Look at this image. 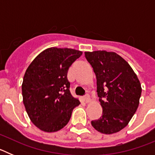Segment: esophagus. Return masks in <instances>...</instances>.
Returning <instances> with one entry per match:
<instances>
[{"label": "esophagus", "mask_w": 155, "mask_h": 155, "mask_svg": "<svg viewBox=\"0 0 155 155\" xmlns=\"http://www.w3.org/2000/svg\"><path fill=\"white\" fill-rule=\"evenodd\" d=\"M84 101H85L86 103H87V102H89L90 101H91V99H90L89 94H86L85 95H84Z\"/></svg>", "instance_id": "34e87169"}]
</instances>
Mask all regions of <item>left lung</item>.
I'll list each match as a JSON object with an SVG mask.
<instances>
[{"label": "left lung", "mask_w": 155, "mask_h": 155, "mask_svg": "<svg viewBox=\"0 0 155 155\" xmlns=\"http://www.w3.org/2000/svg\"><path fill=\"white\" fill-rule=\"evenodd\" d=\"M97 80L102 116L92 120L98 132L112 134L127 127L139 105L141 85L130 64L117 53L98 50L85 52Z\"/></svg>", "instance_id": "1"}]
</instances>
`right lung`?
Masks as SVG:
<instances>
[{
	"instance_id": "add662e5",
	"label": "right lung",
	"mask_w": 155,
	"mask_h": 155,
	"mask_svg": "<svg viewBox=\"0 0 155 155\" xmlns=\"http://www.w3.org/2000/svg\"><path fill=\"white\" fill-rule=\"evenodd\" d=\"M82 52L52 47L37 56L23 78V103L31 121L41 130L56 132L64 128L73 109L80 104L72 96L68 69Z\"/></svg>"
}]
</instances>
